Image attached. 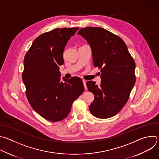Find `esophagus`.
I'll return each mask as SVG.
<instances>
[{"mask_svg": "<svg viewBox=\"0 0 159 159\" xmlns=\"http://www.w3.org/2000/svg\"><path fill=\"white\" fill-rule=\"evenodd\" d=\"M83 81V84H84V87H85V89L87 90V85H86V80H82Z\"/></svg>", "mask_w": 159, "mask_h": 159, "instance_id": "34e87169", "label": "esophagus"}]
</instances>
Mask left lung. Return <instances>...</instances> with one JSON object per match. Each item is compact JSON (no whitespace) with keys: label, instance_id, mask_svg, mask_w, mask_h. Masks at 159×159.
Here are the masks:
<instances>
[{"label":"left lung","instance_id":"left-lung-1","mask_svg":"<svg viewBox=\"0 0 159 159\" xmlns=\"http://www.w3.org/2000/svg\"><path fill=\"white\" fill-rule=\"evenodd\" d=\"M78 34L89 43L94 67L101 71L100 86L93 81L86 83L94 95L90 111L99 119L112 117L129 100L136 80L135 61L124 40L107 30L87 27L80 29Z\"/></svg>","mask_w":159,"mask_h":159}]
</instances>
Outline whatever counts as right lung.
<instances>
[{
  "instance_id": "1",
  "label": "right lung",
  "mask_w": 159,
  "mask_h": 159,
  "mask_svg": "<svg viewBox=\"0 0 159 159\" xmlns=\"http://www.w3.org/2000/svg\"><path fill=\"white\" fill-rule=\"evenodd\" d=\"M79 29L58 28L40 35L24 57L22 77L28 101L36 112L50 122L66 118L72 103L84 90L80 78L62 81L59 71L64 48Z\"/></svg>"
}]
</instances>
